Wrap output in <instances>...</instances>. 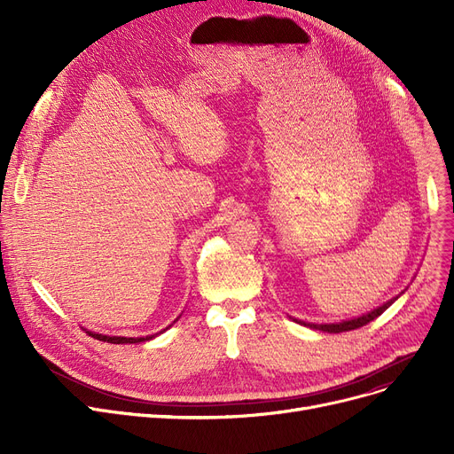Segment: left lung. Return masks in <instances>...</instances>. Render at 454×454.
<instances>
[{"label":"left lung","instance_id":"8db88e82","mask_svg":"<svg viewBox=\"0 0 454 454\" xmlns=\"http://www.w3.org/2000/svg\"><path fill=\"white\" fill-rule=\"evenodd\" d=\"M395 300H397V296H395V298H392V300H388L387 303H383L380 307L373 309V311H370V313H366V315L359 317V318L344 320V322H339V324H307V322H298V324H303V325L311 327V329L327 331V333H342V331H351V329H356V327H363V325H366L368 322H372V320H375L377 317L383 315V313L387 311V309H388Z\"/></svg>","mask_w":454,"mask_h":454}]
</instances>
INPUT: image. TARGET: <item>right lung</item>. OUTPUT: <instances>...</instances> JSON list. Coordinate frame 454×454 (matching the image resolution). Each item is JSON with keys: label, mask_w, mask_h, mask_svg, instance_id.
Masks as SVG:
<instances>
[{"label": "right lung", "mask_w": 454, "mask_h": 454, "mask_svg": "<svg viewBox=\"0 0 454 454\" xmlns=\"http://www.w3.org/2000/svg\"><path fill=\"white\" fill-rule=\"evenodd\" d=\"M86 333H88L90 337H93V339L103 340V342H110V344H136V342H145V340L154 339V335H151V337H137V339L130 337L129 339V337H108V335H101V333H91V331H86Z\"/></svg>", "instance_id": "add662e5"}]
</instances>
